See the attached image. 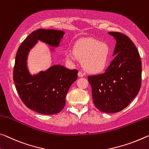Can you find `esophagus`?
I'll return each instance as SVG.
<instances>
[{
    "label": "esophagus",
    "mask_w": 149,
    "mask_h": 149,
    "mask_svg": "<svg viewBox=\"0 0 149 149\" xmlns=\"http://www.w3.org/2000/svg\"><path fill=\"white\" fill-rule=\"evenodd\" d=\"M77 75H78V77H83L84 75V74L81 72H79L78 74H77Z\"/></svg>",
    "instance_id": "1"
}]
</instances>
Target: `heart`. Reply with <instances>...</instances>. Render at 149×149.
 <instances>
[{
	"label": "heart",
	"instance_id": "1",
	"mask_svg": "<svg viewBox=\"0 0 149 149\" xmlns=\"http://www.w3.org/2000/svg\"><path fill=\"white\" fill-rule=\"evenodd\" d=\"M109 54L107 44L95 39L87 38L75 45L74 51H68L66 58L71 63H74L77 59L81 60L82 65L86 72L97 74L105 68Z\"/></svg>",
	"mask_w": 149,
	"mask_h": 149
}]
</instances>
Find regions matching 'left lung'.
Here are the masks:
<instances>
[{
  "mask_svg": "<svg viewBox=\"0 0 149 149\" xmlns=\"http://www.w3.org/2000/svg\"><path fill=\"white\" fill-rule=\"evenodd\" d=\"M116 40L115 58L103 74L88 76L93 101L104 113L121 111L133 101L141 86L142 64L136 46L121 32H110Z\"/></svg>",
  "mask_w": 149,
  "mask_h": 149,
  "instance_id": "1",
  "label": "left lung"
}]
</instances>
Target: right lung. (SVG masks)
Here are the masks:
<instances>
[{
	"instance_id": "obj_1",
	"label": "right lung",
	"mask_w": 149,
	"mask_h": 149,
	"mask_svg": "<svg viewBox=\"0 0 149 149\" xmlns=\"http://www.w3.org/2000/svg\"><path fill=\"white\" fill-rule=\"evenodd\" d=\"M64 32L62 30L38 29L26 37L16 52L13 79L18 95L30 109L44 115L56 114L65 104V96L77 79V70L54 65L45 72L32 75L27 68V56L38 40L58 47Z\"/></svg>"
}]
</instances>
